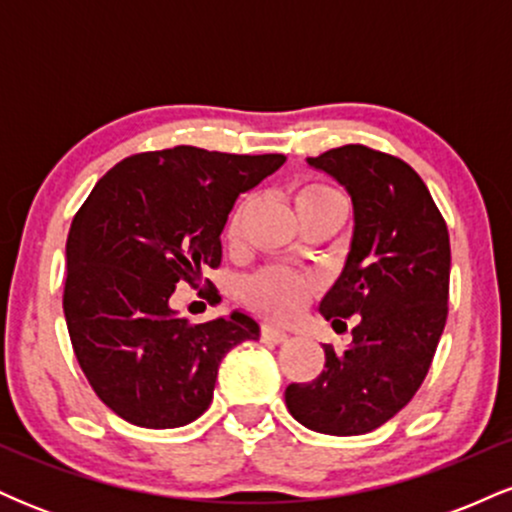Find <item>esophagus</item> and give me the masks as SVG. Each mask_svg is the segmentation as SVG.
I'll return each mask as SVG.
<instances>
[{"label":"esophagus","mask_w":512,"mask_h":512,"mask_svg":"<svg viewBox=\"0 0 512 512\" xmlns=\"http://www.w3.org/2000/svg\"><path fill=\"white\" fill-rule=\"evenodd\" d=\"M262 339L264 342H272V344H284V342H289V334H286L284 330H279V327L262 325Z\"/></svg>","instance_id":"1"}]
</instances>
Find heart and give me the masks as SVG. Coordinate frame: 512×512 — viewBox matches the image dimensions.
<instances>
[{
    "mask_svg": "<svg viewBox=\"0 0 512 512\" xmlns=\"http://www.w3.org/2000/svg\"><path fill=\"white\" fill-rule=\"evenodd\" d=\"M339 197L330 187L310 185L298 192L296 202L305 199H325ZM313 293V281L305 274L293 272L286 267H269L262 269L260 274L250 276L243 286V298L248 301L257 313L274 317V320H291L303 310Z\"/></svg>",
    "mask_w": 512,
    "mask_h": 512,
    "instance_id": "1",
    "label": "heart"
}]
</instances>
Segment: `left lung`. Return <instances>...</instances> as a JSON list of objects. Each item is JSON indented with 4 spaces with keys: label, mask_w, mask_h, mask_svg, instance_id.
Here are the masks:
<instances>
[{
    "label": "left lung",
    "mask_w": 512,
    "mask_h": 512,
    "mask_svg": "<svg viewBox=\"0 0 512 512\" xmlns=\"http://www.w3.org/2000/svg\"><path fill=\"white\" fill-rule=\"evenodd\" d=\"M349 192L354 233L325 320L358 315L351 344H325V370L286 387V407L305 428L361 436L407 407L424 383L445 320L450 236L431 192L399 158L346 144L308 158Z\"/></svg>",
    "instance_id": "1"
}]
</instances>
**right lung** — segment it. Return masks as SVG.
I'll use <instances>...</instances> for the list:
<instances>
[{
  "mask_svg": "<svg viewBox=\"0 0 512 512\" xmlns=\"http://www.w3.org/2000/svg\"><path fill=\"white\" fill-rule=\"evenodd\" d=\"M284 161L197 146L146 151L110 168L76 211L64 281L69 339L93 392L129 424L195 421L214 397L221 358L260 339L243 310L190 325L170 296L178 281L199 284L204 267H219L240 192Z\"/></svg>",
  "mask_w": 512,
  "mask_h": 512,
  "instance_id": "1",
  "label": "right lung"
}]
</instances>
